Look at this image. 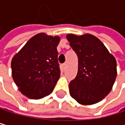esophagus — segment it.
<instances>
[{"label":"esophagus","instance_id":"1","mask_svg":"<svg viewBox=\"0 0 125 125\" xmlns=\"http://www.w3.org/2000/svg\"><path fill=\"white\" fill-rule=\"evenodd\" d=\"M61 69H62V70H64V69H65V67H66V64H65V63L62 64L61 65Z\"/></svg>","mask_w":125,"mask_h":125}]
</instances>
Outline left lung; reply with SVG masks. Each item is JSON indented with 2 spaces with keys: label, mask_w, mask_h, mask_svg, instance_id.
I'll return each instance as SVG.
<instances>
[{
  "label": "left lung",
  "mask_w": 125,
  "mask_h": 125,
  "mask_svg": "<svg viewBox=\"0 0 125 125\" xmlns=\"http://www.w3.org/2000/svg\"><path fill=\"white\" fill-rule=\"evenodd\" d=\"M78 57V73L69 84L70 96L79 104H94L111 91L117 76L116 61L103 42L91 34H67Z\"/></svg>",
  "instance_id": "left-lung-1"
}]
</instances>
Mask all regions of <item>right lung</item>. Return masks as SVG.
Returning a JSON list of instances; mask_svg holds the SVG:
<instances>
[{"instance_id":"obj_1","label":"right lung","mask_w":125,"mask_h":125,"mask_svg":"<svg viewBox=\"0 0 125 125\" xmlns=\"http://www.w3.org/2000/svg\"><path fill=\"white\" fill-rule=\"evenodd\" d=\"M59 42V37L38 33L13 57V80L28 97L40 99L53 91L61 73L57 51Z\"/></svg>"}]
</instances>
